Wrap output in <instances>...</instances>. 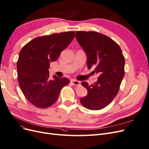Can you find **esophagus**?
Wrapping results in <instances>:
<instances>
[{"instance_id": "esophagus-1", "label": "esophagus", "mask_w": 149, "mask_h": 149, "mask_svg": "<svg viewBox=\"0 0 149 149\" xmlns=\"http://www.w3.org/2000/svg\"><path fill=\"white\" fill-rule=\"evenodd\" d=\"M70 82L71 84L74 86H79L80 85V82L79 81L75 80H71Z\"/></svg>"}]
</instances>
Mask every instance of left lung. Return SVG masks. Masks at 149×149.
Wrapping results in <instances>:
<instances>
[{"instance_id":"left-lung-1","label":"left lung","mask_w":149,"mask_h":149,"mask_svg":"<svg viewBox=\"0 0 149 149\" xmlns=\"http://www.w3.org/2000/svg\"><path fill=\"white\" fill-rule=\"evenodd\" d=\"M75 37L86 54L87 67H95L94 72L100 75L93 85L82 82L88 95L81 98L80 102L93 111L102 109L116 96L125 75L122 49L112 38L97 32L76 31Z\"/></svg>"}]
</instances>
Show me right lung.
I'll return each mask as SVG.
<instances>
[{"mask_svg": "<svg viewBox=\"0 0 149 149\" xmlns=\"http://www.w3.org/2000/svg\"><path fill=\"white\" fill-rule=\"evenodd\" d=\"M74 31L36 37L22 48L17 61L20 88L29 102L45 109L58 100L63 88L69 84L67 78L54 75L50 79L49 63L55 61L72 41Z\"/></svg>", "mask_w": 149, "mask_h": 149, "instance_id": "right-lung-1", "label": "right lung"}]
</instances>
